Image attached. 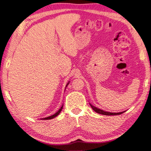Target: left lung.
Returning a JSON list of instances; mask_svg holds the SVG:
<instances>
[{
    "instance_id": "1",
    "label": "left lung",
    "mask_w": 151,
    "mask_h": 151,
    "mask_svg": "<svg viewBox=\"0 0 151 151\" xmlns=\"http://www.w3.org/2000/svg\"><path fill=\"white\" fill-rule=\"evenodd\" d=\"M91 107L92 109H93L94 111H96L97 113H99V114H101V115H121L122 114L123 112H121V113H111V112H107V111H104V110H101V109H99L98 108H97L96 107L93 106V105H91Z\"/></svg>"
}]
</instances>
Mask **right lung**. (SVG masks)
<instances>
[{"mask_svg":"<svg viewBox=\"0 0 151 151\" xmlns=\"http://www.w3.org/2000/svg\"><path fill=\"white\" fill-rule=\"evenodd\" d=\"M67 86H68V85H67ZM62 108H63V106H62V107L60 108V109H59V111H58V112L55 113V114L52 115H51V116H50V117H46V118H44L43 119H45V120H48V119H53V118L55 117H56V116H58V115L60 114V113L61 112V111L62 110Z\"/></svg>","mask_w":151,"mask_h":151,"instance_id":"right-lung-1","label":"right lung"}]
</instances>
